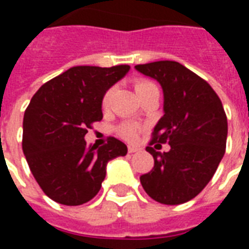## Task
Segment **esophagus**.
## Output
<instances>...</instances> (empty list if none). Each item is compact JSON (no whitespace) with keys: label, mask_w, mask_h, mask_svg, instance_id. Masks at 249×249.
I'll list each match as a JSON object with an SVG mask.
<instances>
[{"label":"esophagus","mask_w":249,"mask_h":249,"mask_svg":"<svg viewBox=\"0 0 249 249\" xmlns=\"http://www.w3.org/2000/svg\"><path fill=\"white\" fill-rule=\"evenodd\" d=\"M140 151V148H137V146H128V152L129 153H135V152Z\"/></svg>","instance_id":"1"}]
</instances>
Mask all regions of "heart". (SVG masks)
<instances>
[{
    "mask_svg": "<svg viewBox=\"0 0 249 249\" xmlns=\"http://www.w3.org/2000/svg\"><path fill=\"white\" fill-rule=\"evenodd\" d=\"M135 89L139 97H141L142 94H145L146 92H149L152 89H157V87L155 85V82L149 81V80H144V78H139L135 81ZM112 93H113V88H109L104 93L103 98H101V105L103 108H107L110 103V98H112ZM141 126L140 125L135 124V123H124L121 124L117 128V135L124 139L126 141H135L139 136V132H140Z\"/></svg>",
    "mask_w": 249,
    "mask_h": 249,
    "instance_id": "obj_1",
    "label": "heart"
}]
</instances>
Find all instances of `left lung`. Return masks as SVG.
I'll list each match as a JSON object with an SVG mask.
<instances>
[{
  "label": "left lung",
  "instance_id": "1",
  "mask_svg": "<svg viewBox=\"0 0 249 249\" xmlns=\"http://www.w3.org/2000/svg\"><path fill=\"white\" fill-rule=\"evenodd\" d=\"M160 82L164 116L146 146L155 165L140 176L141 185L159 203H187L213 178L225 153L228 124L223 104L204 78L176 61L135 66ZM169 143L168 152H159Z\"/></svg>",
  "mask_w": 249,
  "mask_h": 249
}]
</instances>
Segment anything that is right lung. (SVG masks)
I'll use <instances>...</instances> for the list:
<instances>
[{
    "label": "right lung",
    "instance_id": "right-lung-1",
    "mask_svg": "<svg viewBox=\"0 0 249 249\" xmlns=\"http://www.w3.org/2000/svg\"><path fill=\"white\" fill-rule=\"evenodd\" d=\"M129 71L73 66L45 82L24 114L22 151L30 171L48 197L64 205L92 200L105 178L107 164L125 156L128 148L114 137L96 148L84 136L103 120L101 98Z\"/></svg>",
    "mask_w": 249,
    "mask_h": 249
}]
</instances>
